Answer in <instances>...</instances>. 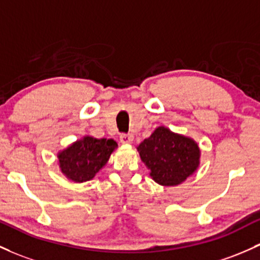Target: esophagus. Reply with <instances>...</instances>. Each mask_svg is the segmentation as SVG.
<instances>
[{"label": "esophagus", "mask_w": 260, "mask_h": 260, "mask_svg": "<svg viewBox=\"0 0 260 260\" xmlns=\"http://www.w3.org/2000/svg\"><path fill=\"white\" fill-rule=\"evenodd\" d=\"M119 141H121V143H123V144L132 143L133 135H131V133H122V135L119 136Z\"/></svg>", "instance_id": "1"}]
</instances>
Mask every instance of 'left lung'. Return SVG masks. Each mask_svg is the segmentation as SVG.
I'll use <instances>...</instances> for the list:
<instances>
[{
  "instance_id": "8db88e82",
  "label": "left lung",
  "mask_w": 260,
  "mask_h": 260,
  "mask_svg": "<svg viewBox=\"0 0 260 260\" xmlns=\"http://www.w3.org/2000/svg\"><path fill=\"white\" fill-rule=\"evenodd\" d=\"M142 160L150 169L154 181L175 186L192 175L200 164L199 145L187 137L158 127L138 145Z\"/></svg>"
}]
</instances>
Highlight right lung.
<instances>
[{"mask_svg":"<svg viewBox=\"0 0 260 260\" xmlns=\"http://www.w3.org/2000/svg\"><path fill=\"white\" fill-rule=\"evenodd\" d=\"M115 148L113 139L85 137L59 153L61 172L75 182L91 180L105 167Z\"/></svg>","mask_w":260,"mask_h":260,"instance_id":"right-lung-1","label":"right lung"}]
</instances>
